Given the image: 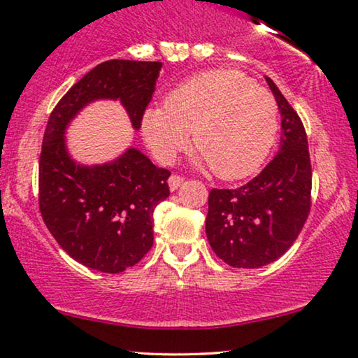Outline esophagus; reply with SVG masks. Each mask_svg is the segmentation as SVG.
<instances>
[{
  "mask_svg": "<svg viewBox=\"0 0 358 358\" xmlns=\"http://www.w3.org/2000/svg\"><path fill=\"white\" fill-rule=\"evenodd\" d=\"M183 181H185V178L183 177H180V175H177V173H173L172 177L169 178V186H170V189L172 191H175V189H178L181 185H183Z\"/></svg>",
  "mask_w": 358,
  "mask_h": 358,
  "instance_id": "34e87169",
  "label": "esophagus"
}]
</instances>
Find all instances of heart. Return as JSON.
I'll use <instances>...</instances> for the list:
<instances>
[{
    "label": "heart",
    "mask_w": 358,
    "mask_h": 358,
    "mask_svg": "<svg viewBox=\"0 0 358 358\" xmlns=\"http://www.w3.org/2000/svg\"><path fill=\"white\" fill-rule=\"evenodd\" d=\"M155 157L170 162L188 144L215 177L238 180L255 173L274 148L278 102L268 89L236 69H213L177 85L164 107L145 110L141 123Z\"/></svg>",
    "instance_id": "obj_1"
}]
</instances>
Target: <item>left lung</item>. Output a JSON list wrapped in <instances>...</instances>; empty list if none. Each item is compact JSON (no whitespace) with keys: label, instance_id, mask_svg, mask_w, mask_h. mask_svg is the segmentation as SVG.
<instances>
[{"label":"left lung","instance_id":"left-lung-1","mask_svg":"<svg viewBox=\"0 0 358 358\" xmlns=\"http://www.w3.org/2000/svg\"><path fill=\"white\" fill-rule=\"evenodd\" d=\"M282 117L280 149L248 183L213 188L206 217L210 248L231 268L256 269L294 245L311 209V160L303 123L273 80L266 78Z\"/></svg>","mask_w":358,"mask_h":358}]
</instances>
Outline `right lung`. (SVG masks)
I'll use <instances>...</instances> for the list:
<instances>
[{"mask_svg":"<svg viewBox=\"0 0 358 358\" xmlns=\"http://www.w3.org/2000/svg\"><path fill=\"white\" fill-rule=\"evenodd\" d=\"M160 62L110 59L79 79L50 113L38 159V208L50 234L76 259L100 273L138 264L154 243V209L167 199L170 172L138 149L115 162L83 167L64 145V128L95 99H120L133 127L143 123Z\"/></svg>","mask_w":358,"mask_h":358,"instance_id":"add662e5","label":"right lung"}]
</instances>
